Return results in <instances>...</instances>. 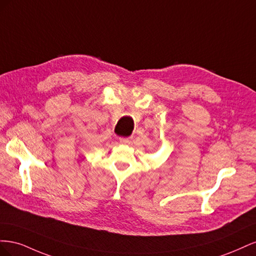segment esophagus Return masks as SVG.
Instances as JSON below:
<instances>
[{"label": "esophagus", "mask_w": 256, "mask_h": 256, "mask_svg": "<svg viewBox=\"0 0 256 256\" xmlns=\"http://www.w3.org/2000/svg\"><path fill=\"white\" fill-rule=\"evenodd\" d=\"M120 142L122 144H129L131 142V138H120Z\"/></svg>", "instance_id": "obj_1"}]
</instances>
